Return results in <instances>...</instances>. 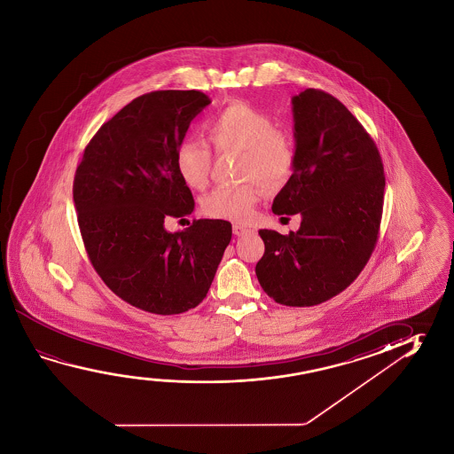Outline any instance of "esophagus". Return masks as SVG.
<instances>
[{"label": "esophagus", "mask_w": 454, "mask_h": 454, "mask_svg": "<svg viewBox=\"0 0 454 454\" xmlns=\"http://www.w3.org/2000/svg\"><path fill=\"white\" fill-rule=\"evenodd\" d=\"M232 232L236 236H246L248 232H252V230L247 228V226H242V224H232Z\"/></svg>", "instance_id": "1"}]
</instances>
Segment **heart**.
<instances>
[{"instance_id":"obj_1","label":"heart","mask_w":454,"mask_h":454,"mask_svg":"<svg viewBox=\"0 0 454 454\" xmlns=\"http://www.w3.org/2000/svg\"><path fill=\"white\" fill-rule=\"evenodd\" d=\"M206 133L218 153L240 152L239 177L250 180L242 185L218 186L201 202L202 212L210 218L248 222L260 202V182L268 190L282 186L293 172L296 153L290 137L277 129L268 114L247 105L231 103L212 114ZM212 153L204 142L185 139L176 150V169L180 179L194 190L208 184Z\"/></svg>"}]
</instances>
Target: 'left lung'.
<instances>
[{"label": "left lung", "instance_id": "1", "mask_svg": "<svg viewBox=\"0 0 454 454\" xmlns=\"http://www.w3.org/2000/svg\"><path fill=\"white\" fill-rule=\"evenodd\" d=\"M296 161L272 202L275 215H301L288 236L261 230L256 264L275 302L310 307L355 282L379 238L385 176L375 142L355 115L321 90L291 99Z\"/></svg>", "mask_w": 454, "mask_h": 454}]
</instances>
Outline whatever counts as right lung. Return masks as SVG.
<instances>
[{
	"mask_svg": "<svg viewBox=\"0 0 454 454\" xmlns=\"http://www.w3.org/2000/svg\"><path fill=\"white\" fill-rule=\"evenodd\" d=\"M210 105L198 90L136 98L98 129L75 171L73 198L83 246L103 282L145 312L176 315L201 304L230 244L224 220H194V200L176 169L192 120Z\"/></svg>",
	"mask_w": 454,
	"mask_h": 454,
	"instance_id": "right-lung-1",
	"label": "right lung"
}]
</instances>
